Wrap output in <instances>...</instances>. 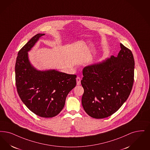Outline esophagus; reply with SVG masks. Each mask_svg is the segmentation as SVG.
<instances>
[{
  "label": "esophagus",
  "mask_w": 150,
  "mask_h": 150,
  "mask_svg": "<svg viewBox=\"0 0 150 150\" xmlns=\"http://www.w3.org/2000/svg\"><path fill=\"white\" fill-rule=\"evenodd\" d=\"M76 83L78 85H79L81 84V79L80 77H77L76 78Z\"/></svg>",
  "instance_id": "34e87169"
}]
</instances>
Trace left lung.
<instances>
[{"label":"left lung","mask_w":150,"mask_h":150,"mask_svg":"<svg viewBox=\"0 0 150 150\" xmlns=\"http://www.w3.org/2000/svg\"><path fill=\"white\" fill-rule=\"evenodd\" d=\"M117 57L112 56L99 64L83 69L82 105L96 119L116 112L129 96L134 82V60L132 51L122 43Z\"/></svg>","instance_id":"1"}]
</instances>
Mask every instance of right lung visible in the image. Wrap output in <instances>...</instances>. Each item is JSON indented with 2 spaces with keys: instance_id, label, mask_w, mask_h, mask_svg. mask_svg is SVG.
<instances>
[{
  "instance_id": "1",
  "label": "right lung",
  "mask_w": 150,
  "mask_h": 150,
  "mask_svg": "<svg viewBox=\"0 0 150 150\" xmlns=\"http://www.w3.org/2000/svg\"><path fill=\"white\" fill-rule=\"evenodd\" d=\"M43 35L37 34L19 51L16 84L21 99L30 111L41 117L51 118L64 108L66 96L76 85V75L54 70L38 71L30 65L28 51Z\"/></svg>"
}]
</instances>
